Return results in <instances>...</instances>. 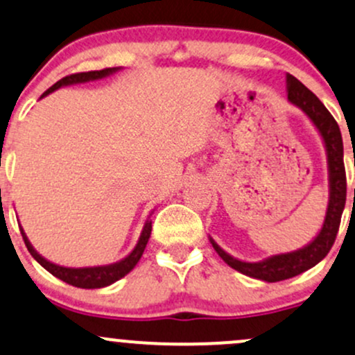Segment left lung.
<instances>
[{"mask_svg":"<svg viewBox=\"0 0 355 355\" xmlns=\"http://www.w3.org/2000/svg\"><path fill=\"white\" fill-rule=\"evenodd\" d=\"M286 95H288L290 103L298 107L310 119L317 132L320 134L322 142H324L325 147V154H327L329 202L320 231H318L312 241L306 243L302 248L293 250V252L272 254V257L265 258L261 261L238 260V258L226 253L209 236L214 252L220 254L226 265H230L236 272L246 275V277L268 282V284L297 277V275L306 272V270L315 266L318 261H322L327 257L334 241H336L342 211H344L345 206V194H347L344 167V144H342L340 129H338L336 119L330 115L324 103L318 101L304 83L297 80L290 73H286Z\"/></svg>","mask_w":355,"mask_h":355,"instance_id":"8db88e82","label":"left lung"}]
</instances>
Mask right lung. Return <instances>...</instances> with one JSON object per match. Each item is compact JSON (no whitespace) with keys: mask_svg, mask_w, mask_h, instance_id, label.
Masks as SVG:
<instances>
[{"mask_svg":"<svg viewBox=\"0 0 355 355\" xmlns=\"http://www.w3.org/2000/svg\"><path fill=\"white\" fill-rule=\"evenodd\" d=\"M119 70H121V67H114V69H103V70H94V71H82V73L69 75V77L62 78V80H58L55 85H51L50 89L46 90L40 98L46 97V95H50L51 92L62 89V87L77 85V83H87V82L101 80V78L110 77V75H114L115 71H119ZM153 213L154 211H150L149 216H147V220L144 223V228H142L141 236H139V240H137V245L134 246V250L127 254V257H124L122 260L115 261V263H110V265L83 266V268H71V266H62L57 263H51L50 260H46L45 257H42V254H40L37 250L33 248V245H31L30 240H28L25 230H23L21 226H19V230H21V236H23V240H25L28 252L31 253V257H33L35 260H37L38 263L46 270V272H50L53 277L60 278V280H63L65 284L78 286V288H103V286L112 285L117 280H121V278H124L129 272H132L134 266L137 265L139 260H141L142 253H144V250H146L147 241H149V238H150V231H153V220H150Z\"/></svg>","mask_w":355,"mask_h":355,"instance_id":"obj_1","label":"right lung"}]
</instances>
